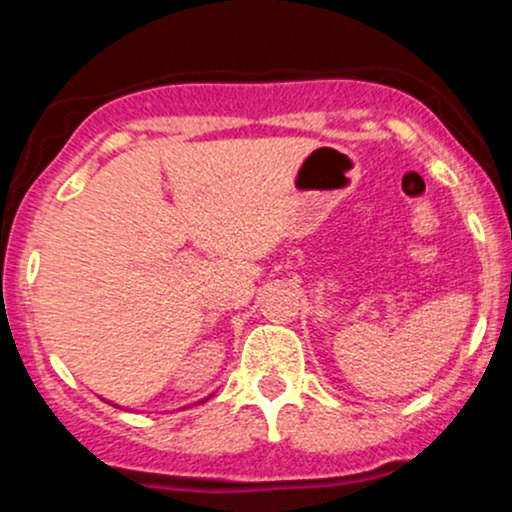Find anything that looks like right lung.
Returning <instances> with one entry per match:
<instances>
[{"label":"right lung","instance_id":"add662e5","mask_svg":"<svg viewBox=\"0 0 512 512\" xmlns=\"http://www.w3.org/2000/svg\"><path fill=\"white\" fill-rule=\"evenodd\" d=\"M207 399H209V397H207Z\"/></svg>","mask_w":512,"mask_h":512}]
</instances>
